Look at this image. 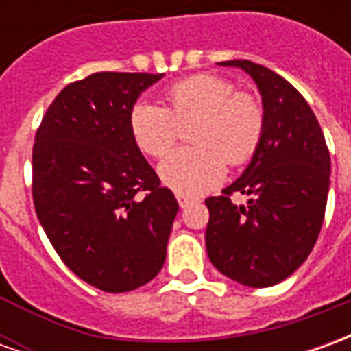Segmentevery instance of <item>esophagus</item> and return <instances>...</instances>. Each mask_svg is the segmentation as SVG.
Masks as SVG:
<instances>
[{"instance_id":"esophagus-1","label":"esophagus","mask_w":351,"mask_h":351,"mask_svg":"<svg viewBox=\"0 0 351 351\" xmlns=\"http://www.w3.org/2000/svg\"><path fill=\"white\" fill-rule=\"evenodd\" d=\"M176 201H178L180 208H186V206L193 203V199L188 197V195H182V193H178V195H176Z\"/></svg>"}]
</instances>
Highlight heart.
Returning a JSON list of instances; mask_svg holds the SVG:
<instances>
[{
  "label": "heart",
  "instance_id": "heart-1",
  "mask_svg": "<svg viewBox=\"0 0 351 351\" xmlns=\"http://www.w3.org/2000/svg\"><path fill=\"white\" fill-rule=\"evenodd\" d=\"M167 107L138 101L130 114V130L141 152L165 158L191 128L193 148L171 154L160 165L165 186L182 195L213 190L226 175V165L241 167L256 156L267 128L263 101L237 90L233 80L199 73L178 80L165 93Z\"/></svg>",
  "mask_w": 351,
  "mask_h": 351
}]
</instances>
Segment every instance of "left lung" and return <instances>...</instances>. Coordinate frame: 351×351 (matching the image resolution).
Segmentation results:
<instances>
[{
    "label": "left lung",
    "instance_id": "left-lung-1",
    "mask_svg": "<svg viewBox=\"0 0 351 351\" xmlns=\"http://www.w3.org/2000/svg\"><path fill=\"white\" fill-rule=\"evenodd\" d=\"M256 80L265 112L261 146L241 178L208 197L205 241L213 265L243 286L269 287L308 258L324 223L331 158L312 108L284 77L248 60L220 62ZM233 193L250 195L246 206Z\"/></svg>",
    "mask_w": 351,
    "mask_h": 351
}]
</instances>
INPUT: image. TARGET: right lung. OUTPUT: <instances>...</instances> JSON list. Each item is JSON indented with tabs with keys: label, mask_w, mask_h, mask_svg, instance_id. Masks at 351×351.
Returning <instances> with one entry per match:
<instances>
[{
	"label": "right lung",
	"mask_w": 351,
	"mask_h": 351,
	"mask_svg": "<svg viewBox=\"0 0 351 351\" xmlns=\"http://www.w3.org/2000/svg\"><path fill=\"white\" fill-rule=\"evenodd\" d=\"M161 77L103 71L75 80L35 133L37 218L62 261L107 293L137 289L161 271L178 213L130 130L135 101Z\"/></svg>",
	"instance_id": "1"
}]
</instances>
